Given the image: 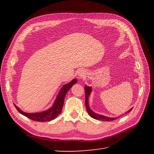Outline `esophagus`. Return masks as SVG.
<instances>
[{
    "mask_svg": "<svg viewBox=\"0 0 154 154\" xmlns=\"http://www.w3.org/2000/svg\"><path fill=\"white\" fill-rule=\"evenodd\" d=\"M78 77L79 78H83L85 76V71H83V70H80V71H79L78 73Z\"/></svg>",
    "mask_w": 154,
    "mask_h": 154,
    "instance_id": "esophagus-1",
    "label": "esophagus"
}]
</instances>
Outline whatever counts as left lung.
Listing matches in <instances>:
<instances>
[{
  "instance_id": "1",
  "label": "left lung",
  "mask_w": 154,
  "mask_h": 154,
  "mask_svg": "<svg viewBox=\"0 0 154 154\" xmlns=\"http://www.w3.org/2000/svg\"><path fill=\"white\" fill-rule=\"evenodd\" d=\"M85 106H86V109H87V112L89 114V116L93 118L94 119H97V120H100V121H103V122H110V121H113L115 120L116 119V118H108L106 117V116H102V115H100L97 114H95L94 112H92L91 109L89 108V106H88V96H89L91 91H92V88L85 86ZM133 108H132L131 109H130L128 111H127L126 113H128L130 112V111L132 110Z\"/></svg>"
}]
</instances>
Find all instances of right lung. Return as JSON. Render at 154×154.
Segmentation results:
<instances>
[{
    "mask_svg": "<svg viewBox=\"0 0 154 154\" xmlns=\"http://www.w3.org/2000/svg\"><path fill=\"white\" fill-rule=\"evenodd\" d=\"M77 80L76 79H74L71 82L66 85H64L61 90L60 91L58 94L57 96V99H56L54 103L53 104V106L49 110L40 113H26L20 110L18 107L14 105L15 106L17 110L19 112L20 114L25 116L26 117L29 118L31 120L36 121V122H50V121L55 119L57 117V116L60 114L62 112L63 105L64 103V99L67 92L71 88L74 84L76 83Z\"/></svg>",
    "mask_w": 154,
    "mask_h": 154,
    "instance_id": "right-lung-1",
    "label": "right lung"
}]
</instances>
